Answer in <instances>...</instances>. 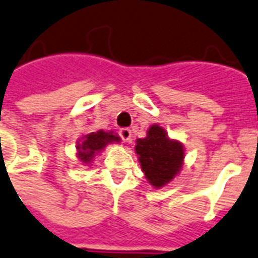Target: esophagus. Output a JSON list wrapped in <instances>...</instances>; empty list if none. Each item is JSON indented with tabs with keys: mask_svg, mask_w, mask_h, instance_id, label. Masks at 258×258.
Wrapping results in <instances>:
<instances>
[{
	"mask_svg": "<svg viewBox=\"0 0 258 258\" xmlns=\"http://www.w3.org/2000/svg\"><path fill=\"white\" fill-rule=\"evenodd\" d=\"M119 136H121V139H122L123 143H129L132 140V131L131 129H127V127H122V129L119 131Z\"/></svg>",
	"mask_w": 258,
	"mask_h": 258,
	"instance_id": "esophagus-1",
	"label": "esophagus"
}]
</instances>
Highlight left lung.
<instances>
[{"mask_svg": "<svg viewBox=\"0 0 258 258\" xmlns=\"http://www.w3.org/2000/svg\"><path fill=\"white\" fill-rule=\"evenodd\" d=\"M140 165L147 180L155 188H161L180 172L184 163V147L168 137L160 125H151L147 137L137 139L135 147Z\"/></svg>", "mask_w": 258, "mask_h": 258, "instance_id": "1", "label": "left lung"}]
</instances>
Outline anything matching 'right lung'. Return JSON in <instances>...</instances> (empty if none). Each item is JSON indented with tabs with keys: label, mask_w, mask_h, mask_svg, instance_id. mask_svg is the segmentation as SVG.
Instances as JSON below:
<instances>
[{
	"label": "right lung",
	"mask_w": 258,
	"mask_h": 258,
	"mask_svg": "<svg viewBox=\"0 0 258 258\" xmlns=\"http://www.w3.org/2000/svg\"><path fill=\"white\" fill-rule=\"evenodd\" d=\"M121 139L113 132L98 131L83 136L77 143V156L83 164L93 163L94 157L105 149L107 144L119 143Z\"/></svg>",
	"instance_id": "1"
}]
</instances>
